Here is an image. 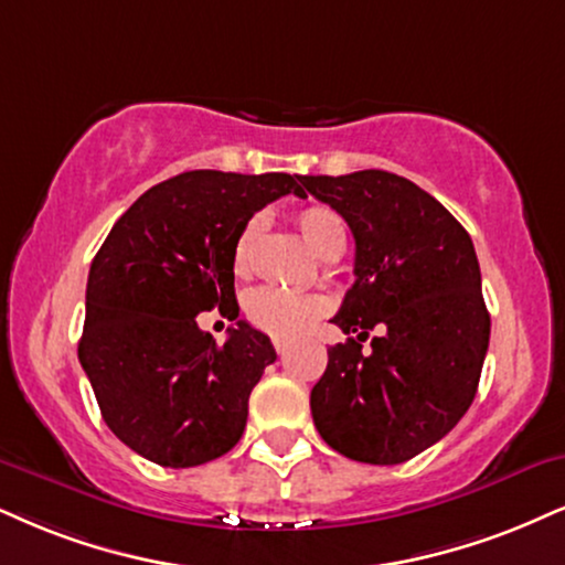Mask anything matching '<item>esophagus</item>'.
<instances>
[{"mask_svg": "<svg viewBox=\"0 0 565 565\" xmlns=\"http://www.w3.org/2000/svg\"><path fill=\"white\" fill-rule=\"evenodd\" d=\"M275 351L280 353V356H285V353H288V343H285V340L277 338V340H275Z\"/></svg>", "mask_w": 565, "mask_h": 565, "instance_id": "esophagus-1", "label": "esophagus"}]
</instances>
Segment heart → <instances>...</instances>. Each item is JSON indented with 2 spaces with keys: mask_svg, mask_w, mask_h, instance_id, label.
<instances>
[{
  "mask_svg": "<svg viewBox=\"0 0 565 565\" xmlns=\"http://www.w3.org/2000/svg\"><path fill=\"white\" fill-rule=\"evenodd\" d=\"M296 225L301 230L303 241L315 248L319 259L332 262L345 250V225L335 209L324 204L303 206L296 214ZM264 235V217H250L241 227L238 238L233 243V269L238 277H248L256 267ZM327 311L324 298L285 294L277 288H259L246 298V315L250 324L259 327L267 335L296 338L309 330Z\"/></svg>",
  "mask_w": 565,
  "mask_h": 565,
  "instance_id": "heart-1",
  "label": "heart"
}]
</instances>
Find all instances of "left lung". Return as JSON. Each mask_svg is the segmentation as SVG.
I'll list each match as a JSON object with an SVG mask.
<instances>
[{
    "label": "left lung",
    "instance_id": "obj_1",
    "mask_svg": "<svg viewBox=\"0 0 565 565\" xmlns=\"http://www.w3.org/2000/svg\"><path fill=\"white\" fill-rule=\"evenodd\" d=\"M301 183L356 241V282L332 317L356 338L327 348L311 390L315 427L353 461L403 463L443 440L477 395L490 315L475 243L440 201L393 172ZM374 326L381 335L361 352Z\"/></svg>",
    "mask_w": 565,
    "mask_h": 565
}]
</instances>
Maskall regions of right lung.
Listing matches in <instances>:
<instances>
[{
	"label": "right lung",
	"mask_w": 565,
	"mask_h": 565,
	"mask_svg": "<svg viewBox=\"0 0 565 565\" xmlns=\"http://www.w3.org/2000/svg\"><path fill=\"white\" fill-rule=\"evenodd\" d=\"M301 175L193 170L143 193L109 230L86 285L83 372L120 440L170 469L225 456L241 440L248 395L277 359L238 319L233 243L269 201L303 196ZM221 306L225 347L198 330Z\"/></svg>",
	"instance_id": "obj_1"
}]
</instances>
